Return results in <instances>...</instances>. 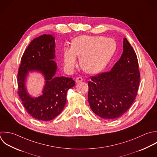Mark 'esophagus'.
Masks as SVG:
<instances>
[{
	"label": "esophagus",
	"mask_w": 157,
	"mask_h": 157,
	"mask_svg": "<svg viewBox=\"0 0 157 157\" xmlns=\"http://www.w3.org/2000/svg\"><path fill=\"white\" fill-rule=\"evenodd\" d=\"M82 81H83V79L82 77H77L76 78V82H77V83H79Z\"/></svg>",
	"instance_id": "34e87169"
}]
</instances>
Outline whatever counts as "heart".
Here are the masks:
<instances>
[{
	"mask_svg": "<svg viewBox=\"0 0 157 157\" xmlns=\"http://www.w3.org/2000/svg\"><path fill=\"white\" fill-rule=\"evenodd\" d=\"M116 50V43L111 38L102 36L82 35L75 38L71 48L63 51L65 69L72 71L77 65V57H80V65L86 72L98 73L108 65Z\"/></svg>",
	"mask_w": 157,
	"mask_h": 157,
	"instance_id": "obj_1",
	"label": "heart"
}]
</instances>
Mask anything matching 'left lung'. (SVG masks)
I'll return each mask as SVG.
<instances>
[{"label": "left lung", "instance_id": "left-lung-1", "mask_svg": "<svg viewBox=\"0 0 157 157\" xmlns=\"http://www.w3.org/2000/svg\"><path fill=\"white\" fill-rule=\"evenodd\" d=\"M123 53L109 72L92 76L88 82V101L92 111L113 120L132 106L138 90L140 74L136 54L126 38Z\"/></svg>", "mask_w": 157, "mask_h": 157}]
</instances>
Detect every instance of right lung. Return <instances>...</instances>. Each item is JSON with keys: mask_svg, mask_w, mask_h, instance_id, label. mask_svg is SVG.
I'll use <instances>...</instances> for the list:
<instances>
[{"mask_svg": "<svg viewBox=\"0 0 157 157\" xmlns=\"http://www.w3.org/2000/svg\"><path fill=\"white\" fill-rule=\"evenodd\" d=\"M55 38L44 34L33 39L25 50L17 74L19 98L27 113L33 118L43 121L52 120L63 110L68 89L75 85L71 78L55 76L57 65ZM29 72H38L44 76L45 85L42 93L34 98L27 92L26 81Z\"/></svg>", "mask_w": 157, "mask_h": 157, "instance_id": "1", "label": "right lung"}]
</instances>
